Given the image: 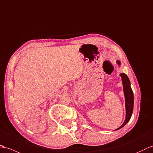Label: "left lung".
Listing matches in <instances>:
<instances>
[{
  "instance_id": "1",
  "label": "left lung",
  "mask_w": 153,
  "mask_h": 153,
  "mask_svg": "<svg viewBox=\"0 0 153 153\" xmlns=\"http://www.w3.org/2000/svg\"><path fill=\"white\" fill-rule=\"evenodd\" d=\"M117 63L120 67L121 62L119 60H117ZM120 76L122 79V83L123 85V91L125 97V107H126V118L124 123L115 130H120L130 120L134 109V93L131 88V83L128 76L125 73H120Z\"/></svg>"
}]
</instances>
